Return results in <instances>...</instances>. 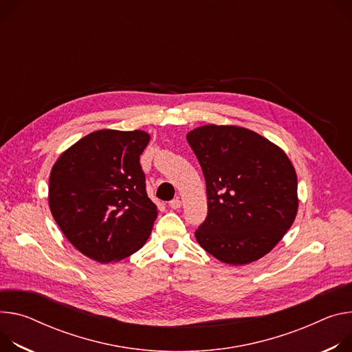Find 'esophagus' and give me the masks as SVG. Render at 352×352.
<instances>
[{"mask_svg": "<svg viewBox=\"0 0 352 352\" xmlns=\"http://www.w3.org/2000/svg\"><path fill=\"white\" fill-rule=\"evenodd\" d=\"M170 208H171V209H179V208H181V201H179V198L173 199V201L170 202Z\"/></svg>", "mask_w": 352, "mask_h": 352, "instance_id": "34e87169", "label": "esophagus"}]
</instances>
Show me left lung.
<instances>
[{
  "mask_svg": "<svg viewBox=\"0 0 352 352\" xmlns=\"http://www.w3.org/2000/svg\"><path fill=\"white\" fill-rule=\"evenodd\" d=\"M206 181L208 217L197 241L219 261L245 265L267 255L286 234L299 208L298 177L286 153L234 124L188 132Z\"/></svg>",
  "mask_w": 352,
  "mask_h": 352,
  "instance_id": "left-lung-1",
  "label": "left lung"
}]
</instances>
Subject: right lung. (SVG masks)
<instances>
[{"instance_id":"right-lung-1","label":"right lung","mask_w":352,"mask_h":352,"mask_svg":"<svg viewBox=\"0 0 352 352\" xmlns=\"http://www.w3.org/2000/svg\"><path fill=\"white\" fill-rule=\"evenodd\" d=\"M144 131H95L63 151L49 178V208L67 240L100 264L140 250L157 217L140 154Z\"/></svg>"}]
</instances>
